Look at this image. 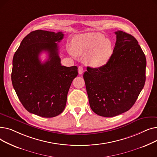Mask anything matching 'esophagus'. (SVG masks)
Here are the masks:
<instances>
[{"label": "esophagus", "instance_id": "esophagus-1", "mask_svg": "<svg viewBox=\"0 0 157 157\" xmlns=\"http://www.w3.org/2000/svg\"><path fill=\"white\" fill-rule=\"evenodd\" d=\"M84 72V69L83 68V67H81V66H79L78 67V72L79 74H82Z\"/></svg>", "mask_w": 157, "mask_h": 157}]
</instances>
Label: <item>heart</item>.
I'll use <instances>...</instances> for the list:
<instances>
[{
    "label": "heart",
    "instance_id": "heart-1",
    "mask_svg": "<svg viewBox=\"0 0 157 157\" xmlns=\"http://www.w3.org/2000/svg\"><path fill=\"white\" fill-rule=\"evenodd\" d=\"M72 48L77 55L87 54L86 62L95 67L105 65L113 52L111 41L98 33L78 35L72 41Z\"/></svg>",
    "mask_w": 157,
    "mask_h": 157
}]
</instances>
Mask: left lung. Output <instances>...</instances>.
<instances>
[{"label": "left lung", "mask_w": 157, "mask_h": 157, "mask_svg": "<svg viewBox=\"0 0 157 157\" xmlns=\"http://www.w3.org/2000/svg\"><path fill=\"white\" fill-rule=\"evenodd\" d=\"M115 34L117 41L108 62L98 68L87 67L83 74L90 108L104 117L128 111L146 81V59L137 40L123 31Z\"/></svg>", "instance_id": "left-lung-1"}]
</instances>
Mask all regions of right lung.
Returning a JSON list of instances; mask_svg holds the SVG:
<instances>
[{
  "label": "right lung",
  "instance_id": "1",
  "mask_svg": "<svg viewBox=\"0 0 157 157\" xmlns=\"http://www.w3.org/2000/svg\"><path fill=\"white\" fill-rule=\"evenodd\" d=\"M62 32L42 30L31 32L22 40L13 59L11 80L20 101L29 113L52 118L63 112L73 79L78 76L76 66L62 65L59 55ZM43 51L48 59L42 63Z\"/></svg>",
  "mask_w": 157,
  "mask_h": 157
}]
</instances>
